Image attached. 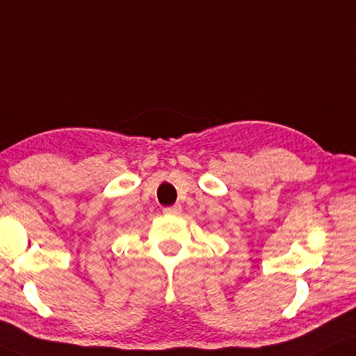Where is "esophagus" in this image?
Segmentation results:
<instances>
[{"instance_id":"34e87169","label":"esophagus","mask_w":356,"mask_h":356,"mask_svg":"<svg viewBox=\"0 0 356 356\" xmlns=\"http://www.w3.org/2000/svg\"><path fill=\"white\" fill-rule=\"evenodd\" d=\"M163 213H166V214H179V213H181V206H179V204L168 206V208L163 209Z\"/></svg>"}]
</instances>
